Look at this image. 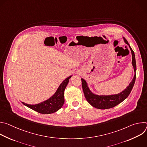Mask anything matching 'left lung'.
Here are the masks:
<instances>
[{
  "mask_svg": "<svg viewBox=\"0 0 147 147\" xmlns=\"http://www.w3.org/2000/svg\"><path fill=\"white\" fill-rule=\"evenodd\" d=\"M123 38L124 42L129 45L131 52L132 65L133 66L134 71V77L131 81L130 82V83L129 84V85L124 90H123L120 93L112 95H97L94 94L88 87L87 81L84 79L81 78L82 87L84 94V96L88 102L92 107L95 108L99 109H107L116 107L118 104L123 102L124 99H125L128 97L134 85L136 78L137 70L134 52L130 47L127 40L124 37H123Z\"/></svg>",
  "mask_w": 147,
  "mask_h": 147,
  "instance_id": "left-lung-1",
  "label": "left lung"
}]
</instances>
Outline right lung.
<instances>
[{
  "label": "right lung",
  "instance_id": "1",
  "mask_svg": "<svg viewBox=\"0 0 147 147\" xmlns=\"http://www.w3.org/2000/svg\"><path fill=\"white\" fill-rule=\"evenodd\" d=\"M73 75L66 78L60 84L55 93L47 100L38 104L30 105L23 102L25 106L42 114H51L59 111L65 103L64 91L67 86L69 79Z\"/></svg>",
  "mask_w": 147,
  "mask_h": 147
}]
</instances>
